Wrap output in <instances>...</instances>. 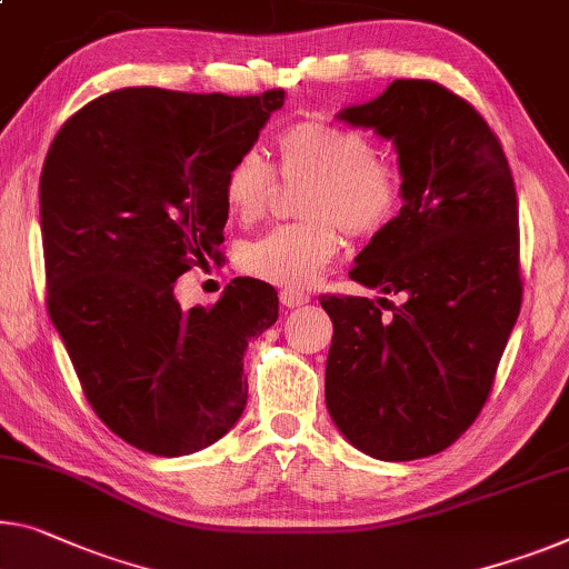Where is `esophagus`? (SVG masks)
I'll use <instances>...</instances> for the list:
<instances>
[{
    "mask_svg": "<svg viewBox=\"0 0 569 569\" xmlns=\"http://www.w3.org/2000/svg\"><path fill=\"white\" fill-rule=\"evenodd\" d=\"M279 302H282L284 308H300V305L310 302V295L302 290H290V287H284V290H279Z\"/></svg>",
    "mask_w": 569,
    "mask_h": 569,
    "instance_id": "1",
    "label": "esophagus"
}]
</instances>
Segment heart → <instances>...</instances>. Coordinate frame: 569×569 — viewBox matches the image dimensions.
<instances>
[{"instance_id":"1","label":"heart","mask_w":569,"mask_h":569,"mask_svg":"<svg viewBox=\"0 0 569 569\" xmlns=\"http://www.w3.org/2000/svg\"><path fill=\"white\" fill-rule=\"evenodd\" d=\"M279 172L310 178L302 223L277 226L241 251V269L261 282L302 290L340 251V229L371 236L395 218L401 174L376 157L371 139L326 121H300L277 137ZM272 168L261 154L241 152L223 174V203L241 223L261 218L272 190Z\"/></svg>"}]
</instances>
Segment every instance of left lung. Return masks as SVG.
Wrapping results in <instances>:
<instances>
[{"instance_id":"obj_1","label":"left lung","mask_w":569,"mask_h":569,"mask_svg":"<svg viewBox=\"0 0 569 569\" xmlns=\"http://www.w3.org/2000/svg\"><path fill=\"white\" fill-rule=\"evenodd\" d=\"M336 119L395 144L401 208L351 269L383 297L320 300L326 405L366 456L427 458L473 425L519 318L517 188L491 127L440 83L395 81Z\"/></svg>"}]
</instances>
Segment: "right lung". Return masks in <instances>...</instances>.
<instances>
[{
	"mask_svg": "<svg viewBox=\"0 0 569 569\" xmlns=\"http://www.w3.org/2000/svg\"><path fill=\"white\" fill-rule=\"evenodd\" d=\"M284 91L103 93L60 127L40 174L48 310L101 422L162 458L213 445L247 407L243 351L274 326L272 284L236 277L182 310L174 279L221 259L223 174Z\"/></svg>",
	"mask_w": 569,
	"mask_h": 569,
	"instance_id": "add662e5",
	"label": "right lung"
}]
</instances>
